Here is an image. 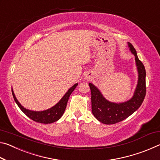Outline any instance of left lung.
I'll list each match as a JSON object with an SVG mask.
<instances>
[{"instance_id":"obj_1","label":"left lung","mask_w":160,"mask_h":160,"mask_svg":"<svg viewBox=\"0 0 160 160\" xmlns=\"http://www.w3.org/2000/svg\"><path fill=\"white\" fill-rule=\"evenodd\" d=\"M128 47L135 56V60L138 72V81L133 96L128 101L123 103H113L104 98L100 91L93 84L89 83L91 90L92 112L97 120L102 123L114 124L122 121L133 113L141 106L146 94L145 76L144 65L139 60L136 51L131 43Z\"/></svg>"}]
</instances>
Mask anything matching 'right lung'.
I'll use <instances>...</instances> for the list:
<instances>
[{"instance_id": "right-lung-1", "label": "right lung", "mask_w": 160, "mask_h": 160, "mask_svg": "<svg viewBox=\"0 0 160 160\" xmlns=\"http://www.w3.org/2000/svg\"><path fill=\"white\" fill-rule=\"evenodd\" d=\"M78 85V83L75 84V85L71 87L67 92L65 94V95L62 97V99L59 101L55 106L50 108L47 110L42 111V112H34V111L28 110L24 108L22 105L20 104V102L18 101V99H16L15 95L13 90L12 89V94L14 98L16 104H18L19 108L22 110L26 116H28L29 118H31L32 120L36 121L37 123H51L55 122V121H58V119L63 116V113L66 110V108L67 106V103L68 101L69 97L72 92L74 91Z\"/></svg>"}]
</instances>
